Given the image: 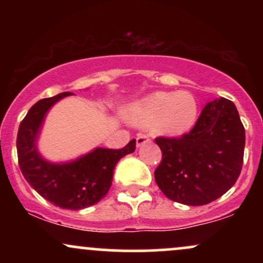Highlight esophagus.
I'll list each match as a JSON object with an SVG mask.
<instances>
[{
    "label": "esophagus",
    "instance_id": "obj_1",
    "mask_svg": "<svg viewBox=\"0 0 263 263\" xmlns=\"http://www.w3.org/2000/svg\"><path fill=\"white\" fill-rule=\"evenodd\" d=\"M151 138L147 135H138L137 138H136V143H137V147L142 146L144 143H149Z\"/></svg>",
    "mask_w": 263,
    "mask_h": 263
}]
</instances>
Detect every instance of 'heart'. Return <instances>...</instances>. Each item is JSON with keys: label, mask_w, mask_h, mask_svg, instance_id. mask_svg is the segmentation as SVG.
<instances>
[{"label": "heart", "mask_w": 263, "mask_h": 263, "mask_svg": "<svg viewBox=\"0 0 263 263\" xmlns=\"http://www.w3.org/2000/svg\"><path fill=\"white\" fill-rule=\"evenodd\" d=\"M199 104L189 91L153 92L128 108V117L136 125L152 127L159 134L180 136L198 120Z\"/></svg>", "instance_id": "obj_1"}]
</instances>
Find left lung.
<instances>
[{"mask_svg":"<svg viewBox=\"0 0 263 263\" xmlns=\"http://www.w3.org/2000/svg\"><path fill=\"white\" fill-rule=\"evenodd\" d=\"M162 161L157 185L177 203L199 206L225 194L241 173L245 128L234 102L206 104L194 127L180 137H157Z\"/></svg>","mask_w":263,"mask_h":263,"instance_id":"8db88e82","label":"left lung"}]
</instances>
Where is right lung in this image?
<instances>
[{
  "label": "right lung",
  "mask_w": 263,
  "mask_h": 263,
  "mask_svg": "<svg viewBox=\"0 0 263 263\" xmlns=\"http://www.w3.org/2000/svg\"><path fill=\"white\" fill-rule=\"evenodd\" d=\"M71 92L42 99L29 108L17 135L18 164L32 188L63 209L80 210L99 203L107 194L117 162L135 152L136 140L121 149L98 147L68 163H50L39 155L37 140L48 110Z\"/></svg>",
  "instance_id": "add662e5"
}]
</instances>
